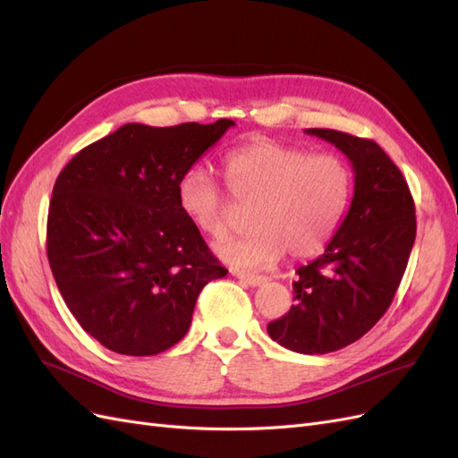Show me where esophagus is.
I'll return each instance as SVG.
<instances>
[{
    "mask_svg": "<svg viewBox=\"0 0 458 458\" xmlns=\"http://www.w3.org/2000/svg\"><path fill=\"white\" fill-rule=\"evenodd\" d=\"M233 275H236L242 283L250 284V286H261L263 283H267V276H261V275H248V273H240V271H233Z\"/></svg>",
    "mask_w": 458,
    "mask_h": 458,
    "instance_id": "1",
    "label": "esophagus"
}]
</instances>
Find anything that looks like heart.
<instances>
[{"label":"heart","instance_id":"obj_1","mask_svg":"<svg viewBox=\"0 0 458 458\" xmlns=\"http://www.w3.org/2000/svg\"><path fill=\"white\" fill-rule=\"evenodd\" d=\"M228 190L251 205L245 236L218 245V255L240 268H263L286 251L292 259L318 255L333 240L352 197V172L335 155L271 139H251L222 158ZM182 213L207 236L222 240L230 230V203L203 168H190L178 182Z\"/></svg>","mask_w":458,"mask_h":458}]
</instances>
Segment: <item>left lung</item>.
<instances>
[{"instance_id":"left-lung-1","label":"left lung","mask_w":458,"mask_h":458,"mask_svg":"<svg viewBox=\"0 0 458 458\" xmlns=\"http://www.w3.org/2000/svg\"><path fill=\"white\" fill-rule=\"evenodd\" d=\"M306 133L348 157L354 197L325 253L296 271V303L267 331L292 352L327 354L356 343L389 310L416 240V210L401 170L375 140L318 127Z\"/></svg>"}]
</instances>
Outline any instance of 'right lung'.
Wrapping results in <instances>:
<instances>
[{
	"label": "right lung",
	"mask_w": 458,
	"mask_h": 458,
	"mask_svg": "<svg viewBox=\"0 0 458 458\" xmlns=\"http://www.w3.org/2000/svg\"><path fill=\"white\" fill-rule=\"evenodd\" d=\"M236 125L125 123L67 162L52 191L46 251L69 311L117 354L180 343L199 292L226 268L178 205V182Z\"/></svg>",
	"instance_id": "obj_1"
}]
</instances>
